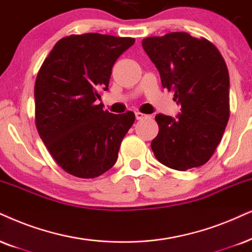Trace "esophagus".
I'll use <instances>...</instances> for the list:
<instances>
[{
  "instance_id": "1",
  "label": "esophagus",
  "mask_w": 252,
  "mask_h": 252,
  "mask_svg": "<svg viewBox=\"0 0 252 252\" xmlns=\"http://www.w3.org/2000/svg\"><path fill=\"white\" fill-rule=\"evenodd\" d=\"M135 116H136L137 120H143V119H148V117H150L149 115H145V114L141 113V111H136Z\"/></svg>"
}]
</instances>
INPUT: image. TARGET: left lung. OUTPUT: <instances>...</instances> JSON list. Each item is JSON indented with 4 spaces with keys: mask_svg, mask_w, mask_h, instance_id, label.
<instances>
[{
    "mask_svg": "<svg viewBox=\"0 0 252 252\" xmlns=\"http://www.w3.org/2000/svg\"><path fill=\"white\" fill-rule=\"evenodd\" d=\"M161 85L181 106L177 119L156 115L159 132L151 142L165 166L186 171L206 164L223 136L229 120V73L214 44L187 32L142 40Z\"/></svg>",
    "mask_w": 252,
    "mask_h": 252,
    "instance_id": "1",
    "label": "left lung"
}]
</instances>
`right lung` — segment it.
Returning <instances> with one entry per match:
<instances>
[{
	"instance_id": "obj_1",
	"label": "right lung",
	"mask_w": 252,
	"mask_h": 252,
	"mask_svg": "<svg viewBox=\"0 0 252 252\" xmlns=\"http://www.w3.org/2000/svg\"><path fill=\"white\" fill-rule=\"evenodd\" d=\"M130 37L71 34L53 47L34 84L36 126L57 164L72 176L91 179L116 163L135 114H111L96 104L107 91L117 58L133 45Z\"/></svg>"
}]
</instances>
